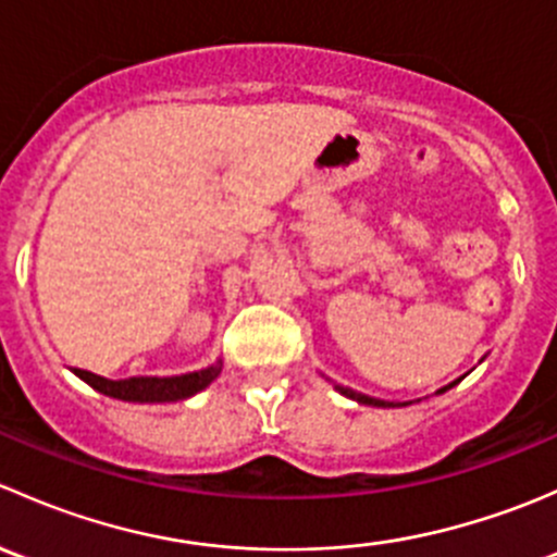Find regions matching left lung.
I'll return each instance as SVG.
<instances>
[{"mask_svg": "<svg viewBox=\"0 0 557 557\" xmlns=\"http://www.w3.org/2000/svg\"><path fill=\"white\" fill-rule=\"evenodd\" d=\"M455 383H458V380H455ZM455 383L445 385V387H440V391H436V393H445V391H450V387H453ZM336 391H339L342 396H347V398H356L358 404H369V407H396V404H393V401H383V398L367 396V393H356V391H350V387H342V385H336ZM398 407H404V404H398Z\"/></svg>", "mask_w": 557, "mask_h": 557, "instance_id": "obj_1", "label": "left lung"}]
</instances>
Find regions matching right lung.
<instances>
[{"mask_svg":"<svg viewBox=\"0 0 557 557\" xmlns=\"http://www.w3.org/2000/svg\"><path fill=\"white\" fill-rule=\"evenodd\" d=\"M77 377L88 383L94 391L104 396L121 398V401H139V404H161V401H180L194 393L205 391L212 380L221 374V361L215 367H207L201 372L177 374V377H128V380H107L99 374L75 369Z\"/></svg>","mask_w":557,"mask_h":557,"instance_id":"add662e5","label":"right lung"}]
</instances>
